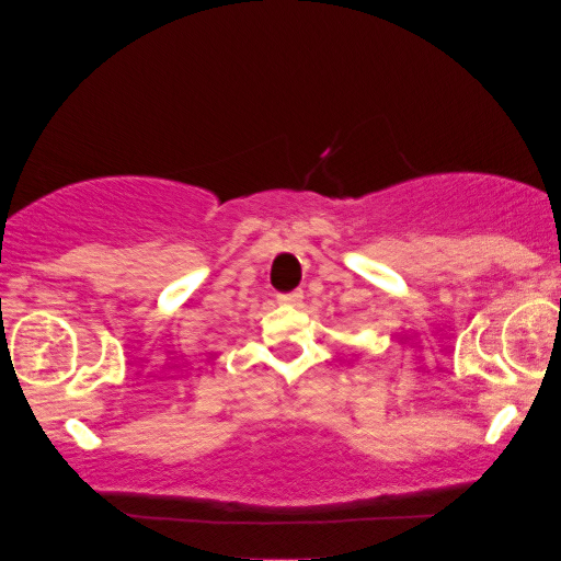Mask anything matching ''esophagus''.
Returning <instances> with one entry per match:
<instances>
[{
	"mask_svg": "<svg viewBox=\"0 0 561 561\" xmlns=\"http://www.w3.org/2000/svg\"><path fill=\"white\" fill-rule=\"evenodd\" d=\"M301 301H304L301 290H290V294H280L278 296V304L280 306H301Z\"/></svg>",
	"mask_w": 561,
	"mask_h": 561,
	"instance_id": "34e87169",
	"label": "esophagus"
}]
</instances>
